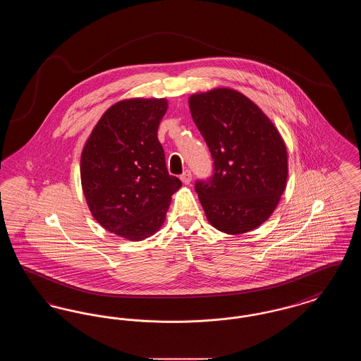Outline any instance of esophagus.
I'll list each match as a JSON object with an SVG mask.
<instances>
[{
    "label": "esophagus",
    "instance_id": "1",
    "mask_svg": "<svg viewBox=\"0 0 361 361\" xmlns=\"http://www.w3.org/2000/svg\"><path fill=\"white\" fill-rule=\"evenodd\" d=\"M180 180L184 183V184H189L190 183V180H192V174L189 171H185V172L183 173L181 176H180Z\"/></svg>",
    "mask_w": 361,
    "mask_h": 361
}]
</instances>
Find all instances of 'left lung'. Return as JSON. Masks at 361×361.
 Here are the masks:
<instances>
[{"instance_id":"1","label":"left lung","mask_w":361,"mask_h":361,"mask_svg":"<svg viewBox=\"0 0 361 361\" xmlns=\"http://www.w3.org/2000/svg\"><path fill=\"white\" fill-rule=\"evenodd\" d=\"M189 109L214 159L212 177L195 184L208 222L233 235L257 228L286 189L283 137L257 105L234 89L192 94Z\"/></svg>"}]
</instances>
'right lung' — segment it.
<instances>
[{"label":"right lung","mask_w":361,"mask_h":361,"mask_svg":"<svg viewBox=\"0 0 361 361\" xmlns=\"http://www.w3.org/2000/svg\"><path fill=\"white\" fill-rule=\"evenodd\" d=\"M166 109L165 99L114 104L81 154L82 190L93 218L126 240H145L159 230L181 187L168 172L157 137Z\"/></svg>","instance_id":"1"}]
</instances>
